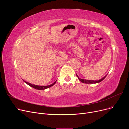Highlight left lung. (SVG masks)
Returning <instances> with one entry per match:
<instances>
[{
    "instance_id": "left-lung-1",
    "label": "left lung",
    "mask_w": 129,
    "mask_h": 129,
    "mask_svg": "<svg viewBox=\"0 0 129 129\" xmlns=\"http://www.w3.org/2000/svg\"><path fill=\"white\" fill-rule=\"evenodd\" d=\"M76 75L78 78V79L79 80V81H80L81 82H82L83 83H85V84H96V83H98L100 82H101V81L103 80L106 77L107 75H106L105 76H104L103 78H102L101 79H99V80H86V79H81L80 78L78 75L76 74Z\"/></svg>"
}]
</instances>
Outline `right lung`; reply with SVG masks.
Wrapping results in <instances>:
<instances>
[{
    "label": "right lung",
    "instance_id": "add662e5",
    "mask_svg": "<svg viewBox=\"0 0 129 129\" xmlns=\"http://www.w3.org/2000/svg\"><path fill=\"white\" fill-rule=\"evenodd\" d=\"M24 82L28 84V85H29L30 86L32 87V88H33L35 89H38V90H44V89H47V88H49L51 87V86H53L54 84H55L56 82V81H55V82H54V83H53L51 85H48V86H38V85H33V84H30L28 82H25V81L23 80Z\"/></svg>",
    "mask_w": 129,
    "mask_h": 129
}]
</instances>
